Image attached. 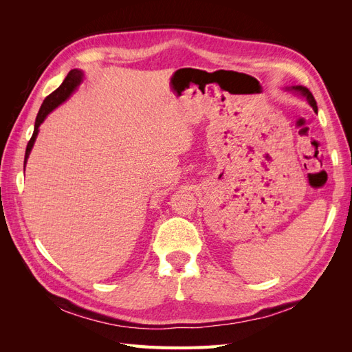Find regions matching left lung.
I'll use <instances>...</instances> for the list:
<instances>
[{
  "label": "left lung",
  "mask_w": 352,
  "mask_h": 352,
  "mask_svg": "<svg viewBox=\"0 0 352 352\" xmlns=\"http://www.w3.org/2000/svg\"><path fill=\"white\" fill-rule=\"evenodd\" d=\"M292 89H294V91H298V92H301V94L304 95V97H307V100H308V102H310L311 107H313L314 110H317V102H316V100H314V97H313V94L310 92V89L305 88V87H292Z\"/></svg>",
  "instance_id": "left-lung-1"
}]
</instances>
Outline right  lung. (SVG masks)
<instances>
[{
	"label": "right lung",
	"instance_id": "add662e5",
	"mask_svg": "<svg viewBox=\"0 0 352 352\" xmlns=\"http://www.w3.org/2000/svg\"><path fill=\"white\" fill-rule=\"evenodd\" d=\"M80 80H82V73H80L79 70H70L69 74L66 76V79H65V82H63L54 92L50 94L48 97L44 100V102H42L41 109H39V111H38V116H36V120H35L34 135H32L30 141L28 142V146H26L25 166H26V162H28V157H29V154H30L32 146H34V142H35V140H36L38 127L41 126V123L44 122L45 117H47L52 110H54L56 107H58V105H60L63 101H66V100L70 97V94H72L73 89L76 88L78 85L80 83Z\"/></svg>",
	"mask_w": 352,
	"mask_h": 352
}]
</instances>
